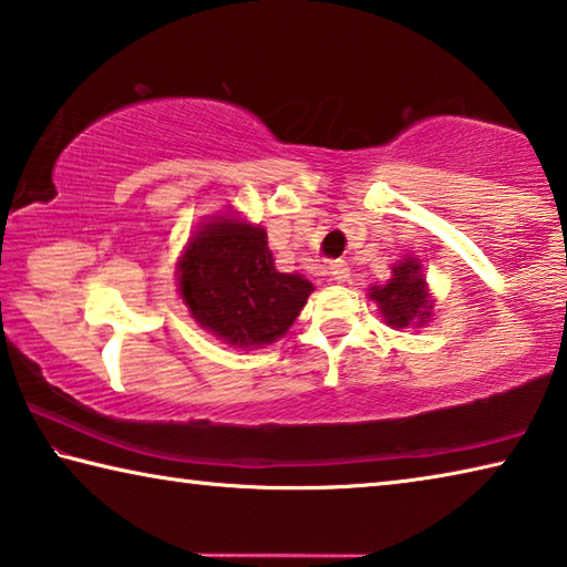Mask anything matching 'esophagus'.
Listing matches in <instances>:
<instances>
[{
	"label": "esophagus",
	"instance_id": "obj_1",
	"mask_svg": "<svg viewBox=\"0 0 567 567\" xmlns=\"http://www.w3.org/2000/svg\"><path fill=\"white\" fill-rule=\"evenodd\" d=\"M330 275H332V280L348 282V280H350V265L344 262V260H334V262L330 265Z\"/></svg>",
	"mask_w": 567,
	"mask_h": 567
}]
</instances>
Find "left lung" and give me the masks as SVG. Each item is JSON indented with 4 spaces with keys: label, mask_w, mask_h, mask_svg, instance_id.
Listing matches in <instances>:
<instances>
[{
    "label": "left lung",
    "mask_w": 567,
    "mask_h": 567,
    "mask_svg": "<svg viewBox=\"0 0 567 567\" xmlns=\"http://www.w3.org/2000/svg\"><path fill=\"white\" fill-rule=\"evenodd\" d=\"M370 300L378 302L380 315L395 330L422 328L433 312L422 265L415 257H405L392 267V277L385 285L370 287Z\"/></svg>",
    "instance_id": "obj_1"
}]
</instances>
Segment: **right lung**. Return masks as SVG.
<instances>
[{"label":"right lung","instance_id":"add662e5","mask_svg":"<svg viewBox=\"0 0 567 567\" xmlns=\"http://www.w3.org/2000/svg\"><path fill=\"white\" fill-rule=\"evenodd\" d=\"M177 275L195 322L235 348L280 340L315 290L302 275L277 272L265 229L233 215L189 237Z\"/></svg>","mask_w":567,"mask_h":567}]
</instances>
